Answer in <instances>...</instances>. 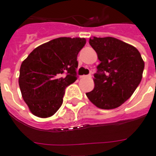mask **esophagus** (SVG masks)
Listing matches in <instances>:
<instances>
[{"mask_svg": "<svg viewBox=\"0 0 156 156\" xmlns=\"http://www.w3.org/2000/svg\"><path fill=\"white\" fill-rule=\"evenodd\" d=\"M81 78H91V75H90V74H88V75H83V76H81Z\"/></svg>", "mask_w": 156, "mask_h": 156, "instance_id": "34e87169", "label": "esophagus"}]
</instances>
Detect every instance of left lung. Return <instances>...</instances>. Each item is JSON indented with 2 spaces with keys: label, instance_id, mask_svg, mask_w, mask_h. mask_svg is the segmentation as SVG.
<instances>
[{
  "label": "left lung",
  "instance_id": "left-lung-1",
  "mask_svg": "<svg viewBox=\"0 0 156 156\" xmlns=\"http://www.w3.org/2000/svg\"><path fill=\"white\" fill-rule=\"evenodd\" d=\"M89 44L100 64L94 74L95 87L86 95L100 108H116L129 99L139 85L144 61L136 48L116 38H90Z\"/></svg>",
  "mask_w": 156,
  "mask_h": 156
}]
</instances>
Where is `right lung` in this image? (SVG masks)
<instances>
[{
    "label": "right lung",
    "mask_w": 156,
    "mask_h": 156,
    "mask_svg": "<svg viewBox=\"0 0 156 156\" xmlns=\"http://www.w3.org/2000/svg\"><path fill=\"white\" fill-rule=\"evenodd\" d=\"M85 44L84 38H57L40 45L23 61L19 87L35 116L49 117L61 108L66 88L78 78L77 57Z\"/></svg>",
    "instance_id": "add662e5"
}]
</instances>
